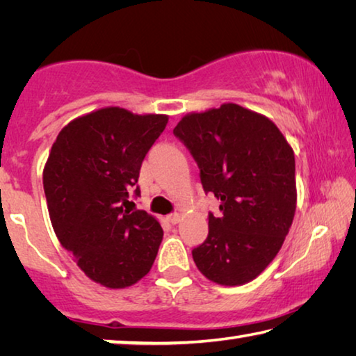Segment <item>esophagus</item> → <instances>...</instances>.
<instances>
[{
    "label": "esophagus",
    "mask_w": 356,
    "mask_h": 356,
    "mask_svg": "<svg viewBox=\"0 0 356 356\" xmlns=\"http://www.w3.org/2000/svg\"><path fill=\"white\" fill-rule=\"evenodd\" d=\"M166 220L170 221L171 225H177V222L180 221V215L179 213H171V215L166 216Z\"/></svg>",
    "instance_id": "obj_1"
}]
</instances>
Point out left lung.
Returning <instances> with one entry per match:
<instances>
[{"label": "left lung", "instance_id": "8db88e82", "mask_svg": "<svg viewBox=\"0 0 356 356\" xmlns=\"http://www.w3.org/2000/svg\"><path fill=\"white\" fill-rule=\"evenodd\" d=\"M200 166L202 188L220 200L206 242L191 251L207 280L242 286L281 250L297 207L293 150L262 114L236 104L191 113L174 129Z\"/></svg>", "mask_w": 356, "mask_h": 356}]
</instances>
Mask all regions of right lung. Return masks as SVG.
Instances as JSON below:
<instances>
[{
  "mask_svg": "<svg viewBox=\"0 0 356 356\" xmlns=\"http://www.w3.org/2000/svg\"><path fill=\"white\" fill-rule=\"evenodd\" d=\"M168 124L165 114H134L108 106L69 122L44 168L48 213L59 242L84 275L124 289L149 273L163 229L129 196L144 156Z\"/></svg>",
  "mask_w": 356,
  "mask_h": 356,
  "instance_id": "right-lung-1",
  "label": "right lung"
}]
</instances>
